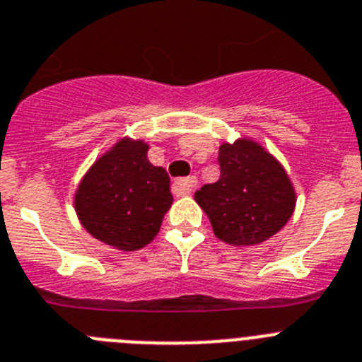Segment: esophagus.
<instances>
[{
  "label": "esophagus",
  "instance_id": "obj_1",
  "mask_svg": "<svg viewBox=\"0 0 362 362\" xmlns=\"http://www.w3.org/2000/svg\"><path fill=\"white\" fill-rule=\"evenodd\" d=\"M197 184H198L197 177L178 178V180H175V184H173V191H175V194H180V197L182 194H189L194 187H197Z\"/></svg>",
  "mask_w": 362,
  "mask_h": 362
}]
</instances>
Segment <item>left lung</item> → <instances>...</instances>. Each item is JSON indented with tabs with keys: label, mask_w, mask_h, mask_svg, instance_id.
Returning a JSON list of instances; mask_svg holds the SVG:
<instances>
[{
	"label": "left lung",
	"mask_w": 362,
	"mask_h": 362,
	"mask_svg": "<svg viewBox=\"0 0 362 362\" xmlns=\"http://www.w3.org/2000/svg\"><path fill=\"white\" fill-rule=\"evenodd\" d=\"M218 162L220 178L194 193L214 234L230 245H258L274 236L296 205L281 164L252 141L221 144Z\"/></svg>",
	"instance_id": "8db88e82"
}]
</instances>
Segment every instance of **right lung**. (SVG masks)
I'll return each instance as SVG.
<instances>
[{
  "instance_id": "1",
  "label": "right lung",
  "mask_w": 362,
  "mask_h": 362,
  "mask_svg": "<svg viewBox=\"0 0 362 362\" xmlns=\"http://www.w3.org/2000/svg\"><path fill=\"white\" fill-rule=\"evenodd\" d=\"M171 202L168 173L148 160V144L124 139L83 178L76 211L93 238L136 250L157 236Z\"/></svg>"
}]
</instances>
